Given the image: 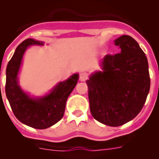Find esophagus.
Here are the masks:
<instances>
[{"label":"esophagus","instance_id":"obj_1","mask_svg":"<svg viewBox=\"0 0 159 159\" xmlns=\"http://www.w3.org/2000/svg\"><path fill=\"white\" fill-rule=\"evenodd\" d=\"M87 79H88V75H87V74L85 72H81L80 74V80L81 82L85 81Z\"/></svg>","mask_w":159,"mask_h":159}]
</instances>
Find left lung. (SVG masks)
I'll return each instance as SVG.
<instances>
[{"label":"left lung","mask_w":159,"mask_h":159,"mask_svg":"<svg viewBox=\"0 0 159 159\" xmlns=\"http://www.w3.org/2000/svg\"><path fill=\"white\" fill-rule=\"evenodd\" d=\"M120 53L107 55L101 60V70L86 81L90 111L97 121L119 127L141 111L150 91L148 61L139 43L127 35L114 40Z\"/></svg>","instance_id":"left-lung-1"}]
</instances>
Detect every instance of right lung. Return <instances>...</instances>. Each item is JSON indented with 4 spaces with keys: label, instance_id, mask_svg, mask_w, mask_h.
Returning a JSON list of instances; mask_svg holds the SVG:
<instances>
[{
    "label": "right lung",
    "instance_id": "right-lung-1",
    "mask_svg": "<svg viewBox=\"0 0 159 159\" xmlns=\"http://www.w3.org/2000/svg\"><path fill=\"white\" fill-rule=\"evenodd\" d=\"M32 45H43V41L26 39L20 43L6 68L5 93L14 115L20 122L36 129H46L64 116L66 102L79 80V74H73L60 82L45 95L30 96L19 85L20 69L25 51Z\"/></svg>",
    "mask_w": 159,
    "mask_h": 159
}]
</instances>
